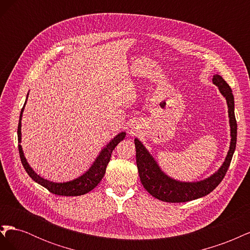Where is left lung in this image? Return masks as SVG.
I'll return each instance as SVG.
<instances>
[{
  "instance_id": "left-lung-1",
  "label": "left lung",
  "mask_w": 250,
  "mask_h": 250,
  "mask_svg": "<svg viewBox=\"0 0 250 250\" xmlns=\"http://www.w3.org/2000/svg\"><path fill=\"white\" fill-rule=\"evenodd\" d=\"M213 83L219 87L220 93L225 97L229 106V116L230 123V147L222 167L208 179L199 183H180L166 175L158 167L153 157L138 140H134L137 151V165L141 183L146 191L165 202H187L203 197L218 187L228 172L237 144V121L234 117V102L230 86L220 76L215 75Z\"/></svg>"
}]
</instances>
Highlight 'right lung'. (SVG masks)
<instances>
[{"mask_svg":"<svg viewBox=\"0 0 250 250\" xmlns=\"http://www.w3.org/2000/svg\"><path fill=\"white\" fill-rule=\"evenodd\" d=\"M25 104H26V102H25ZM24 106H22L21 111L19 126H18L19 143H21V115H22V110H24ZM125 134H126L125 132L119 133L117 137L108 144L106 148H104L102 150V152L99 154V156L97 157V160L94 163V165L90 167V169L85 174H83L82 176H80L77 179H74L72 181H67V183L55 184V183H52V181H49L47 179L42 178L40 175H37V174L31 168H30V166L28 165L26 158L24 156V153H22L21 146L19 145V152H20L21 162L22 166H24V169L28 173V175L31 177L34 181H36L37 184H40L41 186L46 188L49 192L55 194V195H60V196L83 195V194L88 193L89 191H92L93 188H96L97 185L100 183L101 179L104 176L107 165L110 161L112 150L115 149V147L118 145V144L125 138Z\"/></svg>","mask_w":250,"mask_h":250,"instance_id":"right-lung-1","label":"right lung"}]
</instances>
